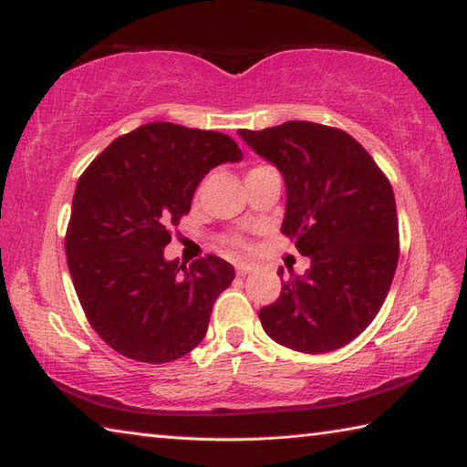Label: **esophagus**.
I'll use <instances>...</instances> for the list:
<instances>
[{
	"label": "esophagus",
	"mask_w": 467,
	"mask_h": 467,
	"mask_svg": "<svg viewBox=\"0 0 467 467\" xmlns=\"http://www.w3.org/2000/svg\"><path fill=\"white\" fill-rule=\"evenodd\" d=\"M234 270H236V274H239V275H247L251 272H255L257 265L251 264V262H239V264L234 265Z\"/></svg>",
	"instance_id": "1"
}]
</instances>
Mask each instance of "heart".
Segmentation results:
<instances>
[{
	"instance_id": "obj_1",
	"label": "heart",
	"mask_w": 467,
	"mask_h": 467,
	"mask_svg": "<svg viewBox=\"0 0 467 467\" xmlns=\"http://www.w3.org/2000/svg\"><path fill=\"white\" fill-rule=\"evenodd\" d=\"M234 244H241V241H239V239H236V241H234Z\"/></svg>"
}]
</instances>
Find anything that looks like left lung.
<instances>
[{"label":"left lung","instance_id":"8db88e82","mask_svg":"<svg viewBox=\"0 0 467 467\" xmlns=\"http://www.w3.org/2000/svg\"><path fill=\"white\" fill-rule=\"evenodd\" d=\"M239 136L282 172V233L311 259L259 321L290 350H337L368 327L391 288L400 257L391 183L357 140L327 125L286 121Z\"/></svg>","mask_w":467,"mask_h":467}]
</instances>
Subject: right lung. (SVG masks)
<instances>
[{"label":"right lung","instance_id":"obj_1","mask_svg":"<svg viewBox=\"0 0 467 467\" xmlns=\"http://www.w3.org/2000/svg\"><path fill=\"white\" fill-rule=\"evenodd\" d=\"M241 148L218 131L158 121L117 138L76 185L66 234L67 267L92 329L123 357L162 365L208 331L234 267L216 255L167 262L171 226L200 181Z\"/></svg>","mask_w":467,"mask_h":467}]
</instances>
